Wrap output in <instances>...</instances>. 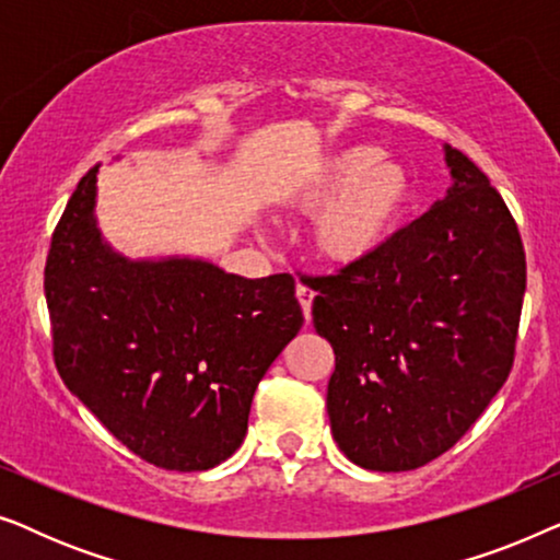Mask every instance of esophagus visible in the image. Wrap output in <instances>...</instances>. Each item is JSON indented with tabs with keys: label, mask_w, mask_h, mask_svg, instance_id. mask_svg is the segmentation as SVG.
Instances as JSON below:
<instances>
[{
	"label": "esophagus",
	"mask_w": 560,
	"mask_h": 560,
	"mask_svg": "<svg viewBox=\"0 0 560 560\" xmlns=\"http://www.w3.org/2000/svg\"><path fill=\"white\" fill-rule=\"evenodd\" d=\"M295 295H298V303H301V308H303V316H305V320H311V305H313V298H316V293H313L311 288L298 285Z\"/></svg>",
	"instance_id": "34e87169"
}]
</instances>
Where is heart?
<instances>
[{"instance_id": "heart-1", "label": "heart", "mask_w": 560, "mask_h": 560, "mask_svg": "<svg viewBox=\"0 0 560 560\" xmlns=\"http://www.w3.org/2000/svg\"><path fill=\"white\" fill-rule=\"evenodd\" d=\"M416 194L410 165L377 144L326 152L290 180L282 206L313 213L308 240L318 259L349 267L380 255L400 232Z\"/></svg>"}]
</instances>
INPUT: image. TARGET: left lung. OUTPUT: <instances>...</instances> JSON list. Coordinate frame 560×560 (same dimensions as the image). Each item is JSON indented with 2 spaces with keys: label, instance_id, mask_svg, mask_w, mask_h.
<instances>
[{
  "label": "left lung",
  "instance_id": "left-lung-1",
  "mask_svg": "<svg viewBox=\"0 0 560 560\" xmlns=\"http://www.w3.org/2000/svg\"><path fill=\"white\" fill-rule=\"evenodd\" d=\"M446 198L380 255L308 278L313 326L336 354L334 441L370 471H410L446 454L515 362L523 240L464 152L446 144Z\"/></svg>",
  "mask_w": 560,
  "mask_h": 560
}]
</instances>
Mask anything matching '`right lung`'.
I'll use <instances>...</instances> for the list:
<instances>
[{"mask_svg": "<svg viewBox=\"0 0 560 560\" xmlns=\"http://www.w3.org/2000/svg\"><path fill=\"white\" fill-rule=\"evenodd\" d=\"M96 173L75 186L45 262L58 374L148 464L213 469L242 446L259 380L301 331L295 280L121 257L96 226Z\"/></svg>", "mask_w": 560, "mask_h": 560, "instance_id": "1", "label": "right lung"}]
</instances>
